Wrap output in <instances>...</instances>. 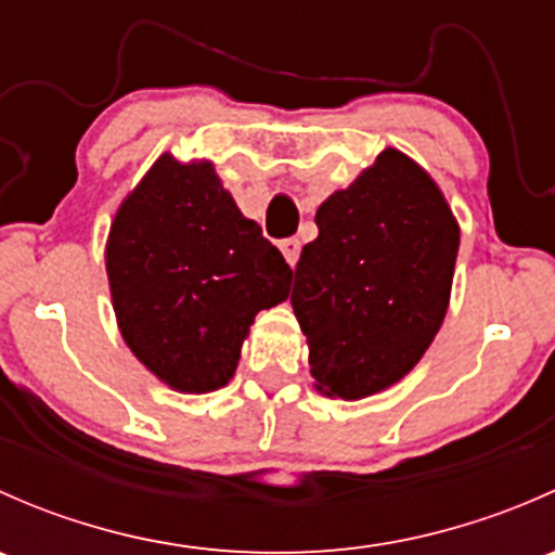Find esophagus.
<instances>
[{"mask_svg":"<svg viewBox=\"0 0 555 555\" xmlns=\"http://www.w3.org/2000/svg\"><path fill=\"white\" fill-rule=\"evenodd\" d=\"M279 249H282L284 260H287L289 266L295 268V262H298V257H300V242H298V238H284V242L279 244Z\"/></svg>","mask_w":555,"mask_h":555,"instance_id":"1","label":"esophagus"}]
</instances>
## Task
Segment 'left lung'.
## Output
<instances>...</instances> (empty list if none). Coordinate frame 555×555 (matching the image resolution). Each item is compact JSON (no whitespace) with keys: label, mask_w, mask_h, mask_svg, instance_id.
<instances>
[{"label":"left lung","mask_w":555,"mask_h":555,"mask_svg":"<svg viewBox=\"0 0 555 555\" xmlns=\"http://www.w3.org/2000/svg\"><path fill=\"white\" fill-rule=\"evenodd\" d=\"M300 251L293 311L317 391L362 400L405 378L443 324L459 222L413 158L386 147L317 209Z\"/></svg>","instance_id":"1"}]
</instances>
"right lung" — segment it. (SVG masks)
I'll return each instance as SVG.
<instances>
[{"instance_id": "1", "label": "right lung", "mask_w": 555, "mask_h": 555, "mask_svg": "<svg viewBox=\"0 0 555 555\" xmlns=\"http://www.w3.org/2000/svg\"><path fill=\"white\" fill-rule=\"evenodd\" d=\"M104 260L122 340L182 395L231 382L257 311L287 300L293 279L215 164L171 153L117 206Z\"/></svg>"}]
</instances>
